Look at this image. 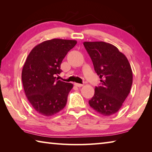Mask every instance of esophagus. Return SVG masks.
I'll return each instance as SVG.
<instances>
[{
	"label": "esophagus",
	"instance_id": "esophagus-1",
	"mask_svg": "<svg viewBox=\"0 0 152 152\" xmlns=\"http://www.w3.org/2000/svg\"><path fill=\"white\" fill-rule=\"evenodd\" d=\"M74 86H76L77 87H81V86H83V84H79V83H74Z\"/></svg>",
	"mask_w": 152,
	"mask_h": 152
}]
</instances>
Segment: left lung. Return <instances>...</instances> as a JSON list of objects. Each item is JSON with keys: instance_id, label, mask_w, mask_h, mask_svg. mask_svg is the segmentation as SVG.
Returning a JSON list of instances; mask_svg holds the SVG:
<instances>
[{"instance_id": "obj_1", "label": "left lung", "mask_w": 152, "mask_h": 152, "mask_svg": "<svg viewBox=\"0 0 152 152\" xmlns=\"http://www.w3.org/2000/svg\"><path fill=\"white\" fill-rule=\"evenodd\" d=\"M83 44L101 79L88 103L101 115L110 116L121 109L129 94L133 82L132 68L126 56L110 43L86 42Z\"/></svg>"}]
</instances>
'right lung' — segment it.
<instances>
[{
	"label": "right lung",
	"instance_id": "right-lung-1",
	"mask_svg": "<svg viewBox=\"0 0 152 152\" xmlns=\"http://www.w3.org/2000/svg\"><path fill=\"white\" fill-rule=\"evenodd\" d=\"M76 40L53 39L36 45L31 51L22 70L25 95L40 115L50 117L65 107L72 83L56 79L63 59L76 45Z\"/></svg>",
	"mask_w": 152,
	"mask_h": 152
}]
</instances>
